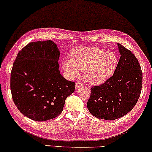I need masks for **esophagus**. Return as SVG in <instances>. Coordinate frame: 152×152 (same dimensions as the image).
Returning <instances> with one entry per match:
<instances>
[{
	"label": "esophagus",
	"mask_w": 152,
	"mask_h": 152,
	"mask_svg": "<svg viewBox=\"0 0 152 152\" xmlns=\"http://www.w3.org/2000/svg\"><path fill=\"white\" fill-rule=\"evenodd\" d=\"M83 86V84L81 83V82H80V81L76 82V89H78V88H81V87H82Z\"/></svg>",
	"instance_id": "esophagus-1"
}]
</instances>
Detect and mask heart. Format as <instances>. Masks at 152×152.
<instances>
[{
	"label": "heart",
	"mask_w": 152,
	"mask_h": 152,
	"mask_svg": "<svg viewBox=\"0 0 152 152\" xmlns=\"http://www.w3.org/2000/svg\"><path fill=\"white\" fill-rule=\"evenodd\" d=\"M118 56L96 47H78L71 52V58L62 61V68L71 77L84 71V78L91 84H100L114 74L118 66Z\"/></svg>",
	"instance_id": "1"
}]
</instances>
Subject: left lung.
I'll list each match as a JSON object with an SVG mask.
<instances>
[{
    "label": "left lung",
    "instance_id": "left-lung-1",
    "mask_svg": "<svg viewBox=\"0 0 152 152\" xmlns=\"http://www.w3.org/2000/svg\"><path fill=\"white\" fill-rule=\"evenodd\" d=\"M121 56L114 74L105 83L91 88L87 108L95 117L104 120L121 118L134 107L142 87V71L137 58L118 43Z\"/></svg>",
    "mask_w": 152,
    "mask_h": 152
}]
</instances>
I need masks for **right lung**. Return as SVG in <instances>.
I'll use <instances>...</instances> for the list:
<instances>
[{"instance_id":"right-lung-1","label":"right lung","mask_w":152,"mask_h":152,"mask_svg":"<svg viewBox=\"0 0 152 152\" xmlns=\"http://www.w3.org/2000/svg\"><path fill=\"white\" fill-rule=\"evenodd\" d=\"M60 51L52 41L31 42L18 52L10 74V91L20 113L36 121L57 117L75 90L58 68Z\"/></svg>"}]
</instances>
